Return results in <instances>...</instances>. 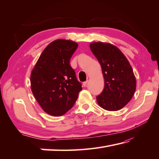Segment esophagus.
<instances>
[{
	"label": "esophagus",
	"mask_w": 159,
	"mask_h": 159,
	"mask_svg": "<svg viewBox=\"0 0 159 159\" xmlns=\"http://www.w3.org/2000/svg\"><path fill=\"white\" fill-rule=\"evenodd\" d=\"M87 84H88V80H86V81H85V82H84V84H83V85H84V87H86V85H87Z\"/></svg>",
	"instance_id": "1"
}]
</instances>
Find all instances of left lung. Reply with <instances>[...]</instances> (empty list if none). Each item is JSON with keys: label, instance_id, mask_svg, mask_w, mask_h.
Returning <instances> with one entry per match:
<instances>
[{"label": "left lung", "instance_id": "8db88e82", "mask_svg": "<svg viewBox=\"0 0 159 159\" xmlns=\"http://www.w3.org/2000/svg\"><path fill=\"white\" fill-rule=\"evenodd\" d=\"M90 50L102 68L105 80L102 92L96 97L98 105L109 111L124 107L134 94L136 79L129 61L117 47L94 42Z\"/></svg>", "mask_w": 159, "mask_h": 159}]
</instances>
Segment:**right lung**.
<instances>
[{"instance_id":"obj_1","label":"right lung","mask_w":159,"mask_h":159,"mask_svg":"<svg viewBox=\"0 0 159 159\" xmlns=\"http://www.w3.org/2000/svg\"><path fill=\"white\" fill-rule=\"evenodd\" d=\"M77 47L78 44L70 40H55L45 48L32 70V92L50 115L61 116L69 111L82 90L70 65Z\"/></svg>"}]
</instances>
